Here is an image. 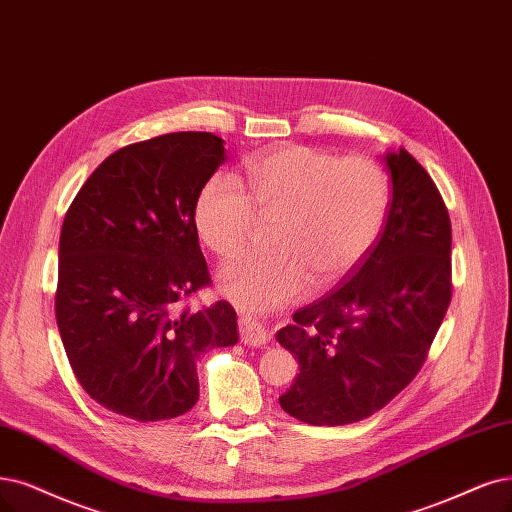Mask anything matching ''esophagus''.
Listing matches in <instances>:
<instances>
[{
  "mask_svg": "<svg viewBox=\"0 0 512 512\" xmlns=\"http://www.w3.org/2000/svg\"><path fill=\"white\" fill-rule=\"evenodd\" d=\"M238 329H240V342L244 346H266L268 344V331L263 329L255 318L251 316H240L238 318Z\"/></svg>",
  "mask_w": 512,
  "mask_h": 512,
  "instance_id": "obj_1",
  "label": "esophagus"
}]
</instances>
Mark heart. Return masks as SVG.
<instances>
[{"label":"heart","mask_w":512,"mask_h":512,"mask_svg":"<svg viewBox=\"0 0 512 512\" xmlns=\"http://www.w3.org/2000/svg\"><path fill=\"white\" fill-rule=\"evenodd\" d=\"M390 183L367 156L280 145L246 162L244 187L215 175L194 206L196 230L217 257L244 251L259 219L272 221L268 253H251L219 274V289L246 310H268L335 285L361 263L388 217Z\"/></svg>","instance_id":"b5f03b06"}]
</instances>
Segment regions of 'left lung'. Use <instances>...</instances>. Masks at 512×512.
I'll return each instance as SVG.
<instances>
[{
  "instance_id": "left-lung-1",
  "label": "left lung",
  "mask_w": 512,
  "mask_h": 512,
  "mask_svg": "<svg viewBox=\"0 0 512 512\" xmlns=\"http://www.w3.org/2000/svg\"><path fill=\"white\" fill-rule=\"evenodd\" d=\"M392 198L369 255L299 308L278 342L299 373L280 407L314 426L361 422L422 369L451 301V221L439 187L407 149L384 158Z\"/></svg>"
}]
</instances>
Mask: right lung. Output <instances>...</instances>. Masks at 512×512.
<instances>
[{
	"mask_svg": "<svg viewBox=\"0 0 512 512\" xmlns=\"http://www.w3.org/2000/svg\"><path fill=\"white\" fill-rule=\"evenodd\" d=\"M223 162L213 132L126 145L99 164L65 215L56 325L80 386L124 418L187 413L200 396V354L238 342L227 301L179 308L211 287L194 206Z\"/></svg>",
	"mask_w": 512,
	"mask_h": 512,
	"instance_id": "1",
	"label": "right lung"
}]
</instances>
